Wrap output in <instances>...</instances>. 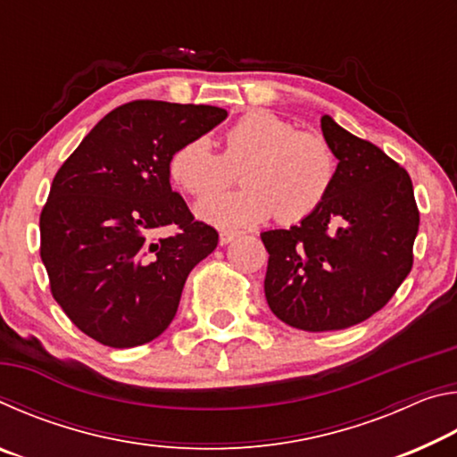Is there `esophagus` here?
<instances>
[{"label": "esophagus", "mask_w": 457, "mask_h": 457, "mask_svg": "<svg viewBox=\"0 0 457 457\" xmlns=\"http://www.w3.org/2000/svg\"><path fill=\"white\" fill-rule=\"evenodd\" d=\"M237 237V231H229V229H223L220 231V244L226 245V244H231L234 239Z\"/></svg>", "instance_id": "1"}]
</instances>
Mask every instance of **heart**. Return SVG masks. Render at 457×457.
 Wrapping results in <instances>:
<instances>
[{"label": "heart", "mask_w": 457, "mask_h": 457, "mask_svg": "<svg viewBox=\"0 0 457 457\" xmlns=\"http://www.w3.org/2000/svg\"><path fill=\"white\" fill-rule=\"evenodd\" d=\"M223 154L210 138H189L169 159V173L191 195L204 197L229 185L242 167V189L201 201L197 215L220 228H250L278 213L296 223L319 210L337 175V157L327 138L296 130L268 111L244 114L223 138Z\"/></svg>", "instance_id": "heart-1"}]
</instances>
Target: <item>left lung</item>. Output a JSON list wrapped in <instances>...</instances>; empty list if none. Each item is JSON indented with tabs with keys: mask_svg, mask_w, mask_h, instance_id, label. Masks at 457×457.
I'll return each instance as SVG.
<instances>
[{
	"mask_svg": "<svg viewBox=\"0 0 457 457\" xmlns=\"http://www.w3.org/2000/svg\"><path fill=\"white\" fill-rule=\"evenodd\" d=\"M320 127L338 159L330 193L298 226L260 234L270 311L308 332L349 328L381 311L411 272L420 229L405 169L328 114Z\"/></svg>",
	"mask_w": 457,
	"mask_h": 457,
	"instance_id": "obj_1",
	"label": "left lung"
}]
</instances>
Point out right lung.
I'll return each mask as SVG.
<instances>
[{
	"label": "right lung",
	"mask_w": 457,
	"mask_h": 457,
	"mask_svg": "<svg viewBox=\"0 0 457 457\" xmlns=\"http://www.w3.org/2000/svg\"><path fill=\"white\" fill-rule=\"evenodd\" d=\"M228 112L133 100L64 161L40 215L50 290L84 335L112 349L151 343L175 319L185 280L218 245L169 181V159ZM175 227L171 237L156 231Z\"/></svg>",
	"instance_id": "1"
}]
</instances>
